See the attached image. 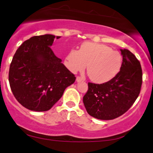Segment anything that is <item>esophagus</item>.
Returning a JSON list of instances; mask_svg holds the SVG:
<instances>
[{
  "mask_svg": "<svg viewBox=\"0 0 153 153\" xmlns=\"http://www.w3.org/2000/svg\"><path fill=\"white\" fill-rule=\"evenodd\" d=\"M82 81H83V78H81V77H80V76H77V78H76V81L77 82H81Z\"/></svg>",
  "mask_w": 153,
  "mask_h": 153,
  "instance_id": "34e87169",
  "label": "esophagus"
}]
</instances>
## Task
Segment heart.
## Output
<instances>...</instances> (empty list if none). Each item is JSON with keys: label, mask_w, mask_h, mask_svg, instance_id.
Here are the masks:
<instances>
[{"label": "heart", "mask_w": 153, "mask_h": 153, "mask_svg": "<svg viewBox=\"0 0 153 153\" xmlns=\"http://www.w3.org/2000/svg\"><path fill=\"white\" fill-rule=\"evenodd\" d=\"M123 62L121 53L109 46L85 42L80 50L72 49L66 56L64 64L72 72H81L87 65V75L93 82L111 81L120 72Z\"/></svg>", "instance_id": "obj_1"}]
</instances>
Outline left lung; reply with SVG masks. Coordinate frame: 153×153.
Masks as SVG:
<instances>
[{"label":"left lung","instance_id":"left-lung-1","mask_svg":"<svg viewBox=\"0 0 153 153\" xmlns=\"http://www.w3.org/2000/svg\"><path fill=\"white\" fill-rule=\"evenodd\" d=\"M123 55L120 71L106 83H88L83 98L90 116L110 120L125 114L139 97L142 84V70L139 61L130 51L120 50Z\"/></svg>","mask_w":153,"mask_h":153}]
</instances>
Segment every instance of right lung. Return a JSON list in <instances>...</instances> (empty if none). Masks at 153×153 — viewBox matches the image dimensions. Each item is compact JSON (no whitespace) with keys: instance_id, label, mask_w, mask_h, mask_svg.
<instances>
[{"instance_id":"right-lung-1","label":"right lung","mask_w":153,"mask_h":153,"mask_svg":"<svg viewBox=\"0 0 153 153\" xmlns=\"http://www.w3.org/2000/svg\"><path fill=\"white\" fill-rule=\"evenodd\" d=\"M55 38L60 36H32L19 47L11 62V89L16 100L30 111L50 110L75 81L51 48Z\"/></svg>"}]
</instances>
